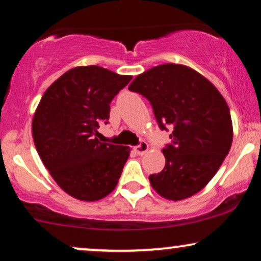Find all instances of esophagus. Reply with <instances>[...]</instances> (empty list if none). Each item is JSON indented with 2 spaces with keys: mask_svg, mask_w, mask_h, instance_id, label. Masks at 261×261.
Returning <instances> with one entry per match:
<instances>
[{
  "mask_svg": "<svg viewBox=\"0 0 261 261\" xmlns=\"http://www.w3.org/2000/svg\"><path fill=\"white\" fill-rule=\"evenodd\" d=\"M148 149H149V146H148V143H147V142H142L141 144H139V146L135 147V148H134L135 153H136L137 155L146 154V153L148 152Z\"/></svg>",
  "mask_w": 261,
  "mask_h": 261,
  "instance_id": "obj_1",
  "label": "esophagus"
}]
</instances>
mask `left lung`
Here are the masks:
<instances>
[{
    "label": "left lung",
    "instance_id": "obj_1",
    "mask_svg": "<svg viewBox=\"0 0 261 261\" xmlns=\"http://www.w3.org/2000/svg\"><path fill=\"white\" fill-rule=\"evenodd\" d=\"M128 90L149 100L162 130L172 127L164 169L149 176L152 187L169 200L198 193L231 149L233 127L224 97L198 71L175 63L143 71Z\"/></svg>",
    "mask_w": 261,
    "mask_h": 261
}]
</instances>
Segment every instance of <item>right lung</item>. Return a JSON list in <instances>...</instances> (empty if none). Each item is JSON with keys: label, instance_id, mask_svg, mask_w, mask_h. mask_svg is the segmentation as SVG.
Masks as SVG:
<instances>
[{"label": "right lung", "instance_id": "obj_1", "mask_svg": "<svg viewBox=\"0 0 261 261\" xmlns=\"http://www.w3.org/2000/svg\"><path fill=\"white\" fill-rule=\"evenodd\" d=\"M133 79L98 65L75 67L43 93L33 118L41 161L59 187L84 202L117 187L130 147L99 142L97 128L109 119V103Z\"/></svg>", "mask_w": 261, "mask_h": 261}]
</instances>
